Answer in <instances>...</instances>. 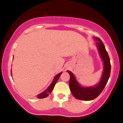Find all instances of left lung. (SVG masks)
I'll return each mask as SVG.
<instances>
[{
  "mask_svg": "<svg viewBox=\"0 0 123 123\" xmlns=\"http://www.w3.org/2000/svg\"><path fill=\"white\" fill-rule=\"evenodd\" d=\"M95 38L98 41L97 44L101 56L104 61V67L103 77L98 84L92 87H82L75 80L73 74L68 71V72L70 75L69 85L71 91L75 98L81 100L90 101L96 98L105 88L110 75L111 64L108 53L101 40L98 38Z\"/></svg>",
  "mask_w": 123,
  "mask_h": 123,
  "instance_id": "1",
  "label": "left lung"
}]
</instances>
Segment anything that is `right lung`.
Here are the masks:
<instances>
[{
  "instance_id": "right-lung-1",
  "label": "right lung",
  "mask_w": 123,
  "mask_h": 123,
  "mask_svg": "<svg viewBox=\"0 0 123 123\" xmlns=\"http://www.w3.org/2000/svg\"><path fill=\"white\" fill-rule=\"evenodd\" d=\"M61 74H62V72H61V73L58 74L57 75H56V77H55V78H54L53 82H52L51 85H50V86L48 88L47 90H45L43 92L39 94L38 96H37V98H45V97H48L49 95V94H51L52 91L53 89H54L55 84H56V82H57V81L58 80V79H59V77H60V75Z\"/></svg>"
}]
</instances>
